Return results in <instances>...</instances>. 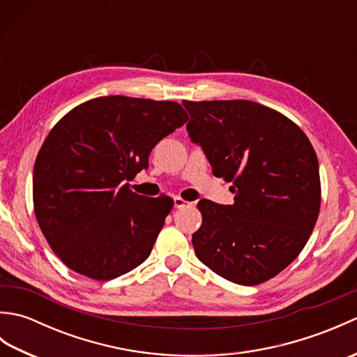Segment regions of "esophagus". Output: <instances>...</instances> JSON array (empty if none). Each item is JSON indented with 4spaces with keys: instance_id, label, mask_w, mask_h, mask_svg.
<instances>
[{
    "instance_id": "34e87169",
    "label": "esophagus",
    "mask_w": 357,
    "mask_h": 357,
    "mask_svg": "<svg viewBox=\"0 0 357 357\" xmlns=\"http://www.w3.org/2000/svg\"><path fill=\"white\" fill-rule=\"evenodd\" d=\"M173 204H174V208H185L188 206H192V202H188V201H185L183 198H179V196H174Z\"/></svg>"
}]
</instances>
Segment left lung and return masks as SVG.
Instances as JSON below:
<instances>
[{
  "label": "left lung",
  "instance_id": "8db88e82",
  "mask_svg": "<svg viewBox=\"0 0 357 357\" xmlns=\"http://www.w3.org/2000/svg\"><path fill=\"white\" fill-rule=\"evenodd\" d=\"M187 132L218 178L231 183L234 204L201 199L198 259L239 285H257L288 267L319 216L316 151L293 121L247 100L183 101Z\"/></svg>",
  "mask_w": 357,
  "mask_h": 357
}]
</instances>
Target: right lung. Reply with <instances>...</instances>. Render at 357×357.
<instances>
[{
    "label": "right lung",
    "instance_id": "right-lung-1",
    "mask_svg": "<svg viewBox=\"0 0 357 357\" xmlns=\"http://www.w3.org/2000/svg\"><path fill=\"white\" fill-rule=\"evenodd\" d=\"M187 119L178 102L115 95L79 104L52 128L35 161L33 207L70 270L110 280L147 259L173 201L133 193L126 181Z\"/></svg>",
    "mask_w": 357,
    "mask_h": 357
}]
</instances>
